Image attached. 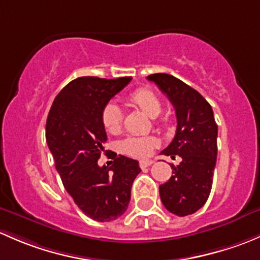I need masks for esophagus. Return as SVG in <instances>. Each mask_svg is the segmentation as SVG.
I'll return each instance as SVG.
<instances>
[{"mask_svg": "<svg viewBox=\"0 0 260 260\" xmlns=\"http://www.w3.org/2000/svg\"><path fill=\"white\" fill-rule=\"evenodd\" d=\"M152 164H154V160H143V161L139 162V165H140L141 169H144V168H148Z\"/></svg>", "mask_w": 260, "mask_h": 260, "instance_id": "1", "label": "esophagus"}]
</instances>
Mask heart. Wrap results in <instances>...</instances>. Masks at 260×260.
<instances>
[{"instance_id": "b5f03b06", "label": "heart", "mask_w": 260, "mask_h": 260, "mask_svg": "<svg viewBox=\"0 0 260 260\" xmlns=\"http://www.w3.org/2000/svg\"><path fill=\"white\" fill-rule=\"evenodd\" d=\"M131 104L138 106L150 117H156L161 111V101L155 92L149 89H138L129 95ZM124 114L121 108L116 104L110 103L104 108L103 122L105 129L111 134H116L121 130ZM157 145V139L155 136H143V138H130L125 139L120 144V150L124 154L133 157H148L152 152L155 146Z\"/></svg>"}]
</instances>
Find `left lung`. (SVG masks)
<instances>
[{
    "instance_id": "left-lung-1",
    "label": "left lung",
    "mask_w": 260,
    "mask_h": 260,
    "mask_svg": "<svg viewBox=\"0 0 260 260\" xmlns=\"http://www.w3.org/2000/svg\"><path fill=\"white\" fill-rule=\"evenodd\" d=\"M155 82L175 108L178 126L173 141L161 154L175 159L173 175L159 186L160 199L170 213L185 216L195 213L209 198L216 162L218 125L210 104L189 85L168 74H152Z\"/></svg>"
}]
</instances>
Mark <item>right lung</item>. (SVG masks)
Returning a JSON list of instances; mask_svg holds the SVG:
<instances>
[{
    "label": "right lung",
    "instance_id": "obj_1",
    "mask_svg": "<svg viewBox=\"0 0 260 260\" xmlns=\"http://www.w3.org/2000/svg\"><path fill=\"white\" fill-rule=\"evenodd\" d=\"M131 77H77L58 92L46 121V141L66 191L85 215L111 221L127 209L131 186L140 173L130 157L112 156L111 167H99L106 143L104 108Z\"/></svg>",
    "mask_w": 260,
    "mask_h": 260
}]
</instances>
